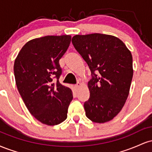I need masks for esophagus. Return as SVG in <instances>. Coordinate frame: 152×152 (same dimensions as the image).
Returning a JSON list of instances; mask_svg holds the SVG:
<instances>
[{"instance_id":"esophagus-1","label":"esophagus","mask_w":152,"mask_h":152,"mask_svg":"<svg viewBox=\"0 0 152 152\" xmlns=\"http://www.w3.org/2000/svg\"><path fill=\"white\" fill-rule=\"evenodd\" d=\"M80 86H81V83H77L76 85H75V88H76V89H78V88H80Z\"/></svg>"}]
</instances>
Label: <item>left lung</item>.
<instances>
[{"instance_id":"obj_1","label":"left lung","mask_w":152,"mask_h":152,"mask_svg":"<svg viewBox=\"0 0 152 152\" xmlns=\"http://www.w3.org/2000/svg\"><path fill=\"white\" fill-rule=\"evenodd\" d=\"M74 48L91 72L86 116L96 123L111 121L124 105L133 77L132 56L119 38L110 35H76Z\"/></svg>"}]
</instances>
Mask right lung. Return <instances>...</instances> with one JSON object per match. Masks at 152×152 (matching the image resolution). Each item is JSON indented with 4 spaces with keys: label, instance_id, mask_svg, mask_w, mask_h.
Masks as SVG:
<instances>
[{
    "label": "right lung",
    "instance_id": "add662e5",
    "mask_svg": "<svg viewBox=\"0 0 152 152\" xmlns=\"http://www.w3.org/2000/svg\"><path fill=\"white\" fill-rule=\"evenodd\" d=\"M71 40L69 35L31 40L23 46L14 62L15 83L25 105L36 119L48 126L65 121L73 99L71 88L58 81L62 73L59 60Z\"/></svg>",
    "mask_w": 152,
    "mask_h": 152
}]
</instances>
